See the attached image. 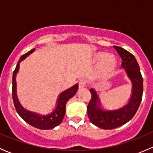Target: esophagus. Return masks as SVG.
Returning a JSON list of instances; mask_svg holds the SVG:
<instances>
[{"instance_id":"obj_1","label":"esophagus","mask_w":153,"mask_h":153,"mask_svg":"<svg viewBox=\"0 0 153 153\" xmlns=\"http://www.w3.org/2000/svg\"><path fill=\"white\" fill-rule=\"evenodd\" d=\"M78 86H79V89H84L86 87V81L84 80H81L78 83Z\"/></svg>"}]
</instances>
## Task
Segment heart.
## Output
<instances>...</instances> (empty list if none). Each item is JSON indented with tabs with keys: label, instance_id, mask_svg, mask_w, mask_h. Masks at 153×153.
<instances>
[{
	"label": "heart",
	"instance_id": "obj_1",
	"mask_svg": "<svg viewBox=\"0 0 153 153\" xmlns=\"http://www.w3.org/2000/svg\"><path fill=\"white\" fill-rule=\"evenodd\" d=\"M95 61L101 64V72L104 75H109L112 73L116 67V61L112 57L109 56L104 52H99L95 56Z\"/></svg>",
	"mask_w": 153,
	"mask_h": 153
}]
</instances>
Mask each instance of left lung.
I'll return each instance as SVG.
<instances>
[{"label": "left lung", "mask_w": 153, "mask_h": 153, "mask_svg": "<svg viewBox=\"0 0 153 153\" xmlns=\"http://www.w3.org/2000/svg\"><path fill=\"white\" fill-rule=\"evenodd\" d=\"M113 47L122 60L121 66L130 80L132 91L126 104L118 109L110 110L102 106L96 91L90 89L92 98L87 106L88 117L94 125L104 129H115L130 121L139 107L143 95V78L135 58L123 48L117 46Z\"/></svg>", "instance_id": "1"}]
</instances>
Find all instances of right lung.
Instances as JSON below:
<instances>
[{"mask_svg":"<svg viewBox=\"0 0 153 153\" xmlns=\"http://www.w3.org/2000/svg\"><path fill=\"white\" fill-rule=\"evenodd\" d=\"M35 49H32L28 52L23 55L17 64L15 71L13 72V75H12V98H13L14 105H15L17 112L24 121L28 123L31 126L38 128V129H51L58 126L62 122L63 118L66 113V104L67 101L76 94L78 89V84H75L72 87L61 92L57 98L56 105L52 109V112L49 113L42 115V114L32 112L24 108L20 103L18 95H17L16 75L19 71L20 63L25 60L27 57L35 52Z\"/></svg>","mask_w":153,"mask_h":153,"instance_id":"1","label":"right lung"}]
</instances>
